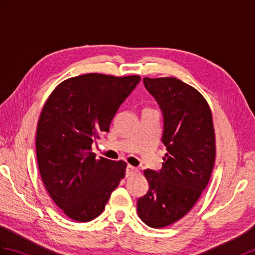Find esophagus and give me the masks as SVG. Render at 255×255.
I'll use <instances>...</instances> for the list:
<instances>
[{"label": "esophagus", "mask_w": 255, "mask_h": 255, "mask_svg": "<svg viewBox=\"0 0 255 255\" xmlns=\"http://www.w3.org/2000/svg\"><path fill=\"white\" fill-rule=\"evenodd\" d=\"M135 173H137V168L130 166V165H128V166L126 167V177L132 176V175H134Z\"/></svg>", "instance_id": "34e87169"}]
</instances>
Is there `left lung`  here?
<instances>
[{
	"label": "left lung",
	"mask_w": 255,
	"mask_h": 255,
	"mask_svg": "<svg viewBox=\"0 0 255 255\" xmlns=\"http://www.w3.org/2000/svg\"><path fill=\"white\" fill-rule=\"evenodd\" d=\"M163 114L167 153L158 171L145 169L149 190L138 199L141 221L162 228L185 216L200 198L215 163V132L210 106L199 91L174 77L143 78Z\"/></svg>",
	"instance_id": "left-lung-1"
}]
</instances>
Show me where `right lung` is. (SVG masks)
<instances>
[{
    "mask_svg": "<svg viewBox=\"0 0 255 255\" xmlns=\"http://www.w3.org/2000/svg\"><path fill=\"white\" fill-rule=\"evenodd\" d=\"M139 76L86 74L63 81L45 102L35 138L41 178L69 218L90 222L125 177L126 163L96 157L91 145L110 125Z\"/></svg>",
    "mask_w": 255,
    "mask_h": 255,
    "instance_id": "1",
    "label": "right lung"
}]
</instances>
